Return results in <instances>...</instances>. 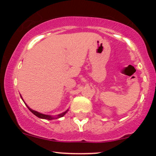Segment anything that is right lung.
<instances>
[{
  "mask_svg": "<svg viewBox=\"0 0 156 156\" xmlns=\"http://www.w3.org/2000/svg\"><path fill=\"white\" fill-rule=\"evenodd\" d=\"M21 97V96H20ZM21 98H22V97H21ZM22 100H23V98H22ZM26 106L28 107V108L29 109L30 111H31V113H33L34 114L35 116H37V117H39V118H41V119H48V120H51V119H57V118H60V117H63V116H64V114H66V113H67V112H68V109L67 111H66V112H63V113H62V114H58V116H57L56 117H52V116H50V115H46V114H42V113H39V112H36V111H34V110H32L31 108H30L28 106V105H26Z\"/></svg>",
  "mask_w": 156,
  "mask_h": 156,
  "instance_id": "add662e5",
  "label": "right lung"
}]
</instances>
